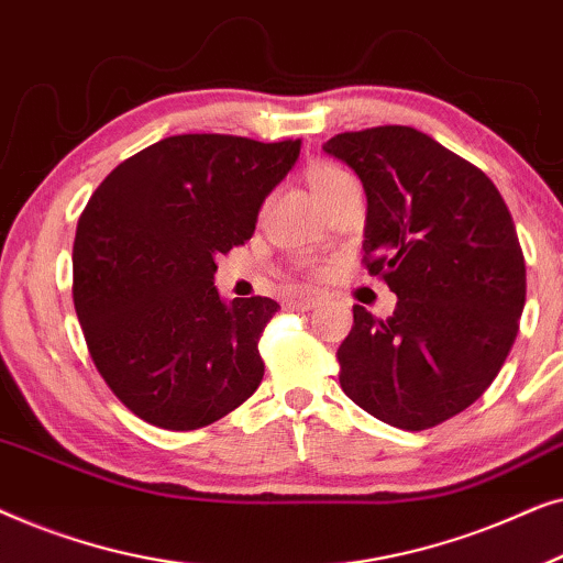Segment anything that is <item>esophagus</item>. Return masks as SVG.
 Here are the masks:
<instances>
[{"label": "esophagus", "mask_w": 563, "mask_h": 563, "mask_svg": "<svg viewBox=\"0 0 563 563\" xmlns=\"http://www.w3.org/2000/svg\"><path fill=\"white\" fill-rule=\"evenodd\" d=\"M320 291L314 289H295L284 302H287L289 310H312V307L320 305Z\"/></svg>", "instance_id": "obj_1"}]
</instances>
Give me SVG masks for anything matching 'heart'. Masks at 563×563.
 I'll list each match as a JSON object with an SVG mask.
<instances>
[{"mask_svg":"<svg viewBox=\"0 0 563 563\" xmlns=\"http://www.w3.org/2000/svg\"><path fill=\"white\" fill-rule=\"evenodd\" d=\"M305 179H307V184H310L312 195L322 202V199H325L330 191L338 187V184L351 179V174L343 172L341 166L330 164V161H312V164L307 166Z\"/></svg>","mask_w":563,"mask_h":563,"instance_id":"1","label":"heart"}]
</instances>
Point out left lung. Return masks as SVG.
Returning <instances> with one entry per match:
<instances>
[{
    "label": "left lung",
    "mask_w": 563,
    "mask_h": 563,
    "mask_svg": "<svg viewBox=\"0 0 563 563\" xmlns=\"http://www.w3.org/2000/svg\"><path fill=\"white\" fill-rule=\"evenodd\" d=\"M322 151L364 184V266L397 295L387 320L353 307L341 387L387 426H441L484 395L518 335L526 258L512 214L482 168L415 128L341 133Z\"/></svg>",
    "instance_id": "left-lung-1"
}]
</instances>
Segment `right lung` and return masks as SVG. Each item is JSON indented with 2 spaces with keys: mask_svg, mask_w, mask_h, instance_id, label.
I'll use <instances>...</instances> for the list:
<instances>
[{
  "mask_svg": "<svg viewBox=\"0 0 563 563\" xmlns=\"http://www.w3.org/2000/svg\"><path fill=\"white\" fill-rule=\"evenodd\" d=\"M297 156L299 141L172 135L89 197L74 238V307L97 372L141 420L197 430L258 389V341L279 305L222 302L214 256L249 241Z\"/></svg>",
  "mask_w": 563,
  "mask_h": 563,
  "instance_id": "1",
  "label": "right lung"
}]
</instances>
